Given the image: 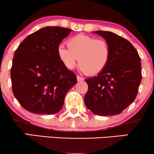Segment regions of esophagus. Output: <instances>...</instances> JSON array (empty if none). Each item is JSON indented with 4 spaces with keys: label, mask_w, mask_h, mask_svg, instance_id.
I'll use <instances>...</instances> for the list:
<instances>
[{
    "label": "esophagus",
    "mask_w": 154,
    "mask_h": 154,
    "mask_svg": "<svg viewBox=\"0 0 154 154\" xmlns=\"http://www.w3.org/2000/svg\"><path fill=\"white\" fill-rule=\"evenodd\" d=\"M77 81H82L84 80V78L82 77H80V76H77Z\"/></svg>",
    "instance_id": "obj_1"
}]
</instances>
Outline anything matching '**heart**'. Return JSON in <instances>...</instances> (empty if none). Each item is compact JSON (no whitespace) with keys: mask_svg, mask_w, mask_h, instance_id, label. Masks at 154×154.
Wrapping results in <instances>:
<instances>
[{"mask_svg":"<svg viewBox=\"0 0 154 154\" xmlns=\"http://www.w3.org/2000/svg\"><path fill=\"white\" fill-rule=\"evenodd\" d=\"M67 47L57 49L59 59L63 66L72 69L77 64L88 75H97L104 70L110 61L111 49L103 39L79 34L67 41Z\"/></svg>","mask_w":154,"mask_h":154,"instance_id":"obj_1","label":"heart"}]
</instances>
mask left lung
Returning <instances> with one entry per match:
<instances>
[{"instance_id":"left-lung-1","label":"left lung","mask_w":154,"mask_h":154,"mask_svg":"<svg viewBox=\"0 0 154 154\" xmlns=\"http://www.w3.org/2000/svg\"><path fill=\"white\" fill-rule=\"evenodd\" d=\"M101 35L111 49L110 61L97 77L85 79L88 90L85 104L100 116L119 114L135 99L142 79L138 53L128 40L108 31Z\"/></svg>"}]
</instances>
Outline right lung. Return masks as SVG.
Here are the masks:
<instances>
[{"instance_id": "1", "label": "right lung", "mask_w": 154, "mask_h": 154, "mask_svg": "<svg viewBox=\"0 0 154 154\" xmlns=\"http://www.w3.org/2000/svg\"><path fill=\"white\" fill-rule=\"evenodd\" d=\"M71 30L42 28L16 50L11 69L12 91L26 110L40 114L59 112L66 93L77 83L75 74L63 66L57 54L60 43Z\"/></svg>"}]
</instances>
